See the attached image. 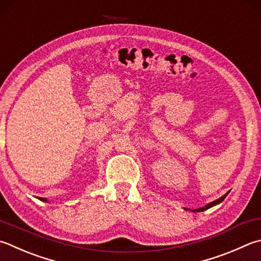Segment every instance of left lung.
<instances>
[{
    "mask_svg": "<svg viewBox=\"0 0 261 261\" xmlns=\"http://www.w3.org/2000/svg\"><path fill=\"white\" fill-rule=\"evenodd\" d=\"M227 194H228V192L226 194H224L222 198H219V199H217V200H215L214 202H210V203H208L207 205H204V207H202V208H199V209H193L192 211H194V213H199V211H203V210H205V209H209V208H211V207H214V205H216V204H218V203H220L222 202V201H224V199L226 198V196H227Z\"/></svg>",
    "mask_w": 261,
    "mask_h": 261,
    "instance_id": "8db88e82",
    "label": "left lung"
}]
</instances>
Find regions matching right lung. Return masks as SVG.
Instances as JSON below:
<instances>
[{
  "mask_svg": "<svg viewBox=\"0 0 261 261\" xmlns=\"http://www.w3.org/2000/svg\"><path fill=\"white\" fill-rule=\"evenodd\" d=\"M42 200H45V199H42Z\"/></svg>",
  "mask_w": 261,
  "mask_h": 261,
  "instance_id": "obj_1",
  "label": "right lung"
}]
</instances>
